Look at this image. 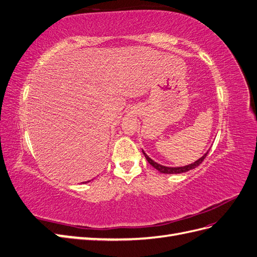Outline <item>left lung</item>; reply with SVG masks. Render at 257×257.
<instances>
[{"label": "left lung", "mask_w": 257, "mask_h": 257, "mask_svg": "<svg viewBox=\"0 0 257 257\" xmlns=\"http://www.w3.org/2000/svg\"><path fill=\"white\" fill-rule=\"evenodd\" d=\"M143 153L145 155V158L147 159V161L150 163V165H152L155 169H158L160 173L162 174H182V173H186L189 172V170L191 169H194L195 167H197L198 165H200L201 163H203V161L205 160V158L207 157L208 154V151L201 157L200 159H198L197 161H195L194 163H192V164H189V165H185V166H182V167H167V166H163V165H160L158 164L157 162H154L152 159H150L148 155L145 153V151L143 150Z\"/></svg>", "instance_id": "obj_1"}]
</instances>
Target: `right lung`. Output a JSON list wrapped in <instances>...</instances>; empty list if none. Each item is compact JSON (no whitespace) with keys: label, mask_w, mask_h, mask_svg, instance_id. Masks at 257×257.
<instances>
[{"label":"right lung","mask_w":257,"mask_h":257,"mask_svg":"<svg viewBox=\"0 0 257 257\" xmlns=\"http://www.w3.org/2000/svg\"><path fill=\"white\" fill-rule=\"evenodd\" d=\"M88 182H89V181H88ZM84 183H87V182H84Z\"/></svg>","instance_id":"1"}]
</instances>
